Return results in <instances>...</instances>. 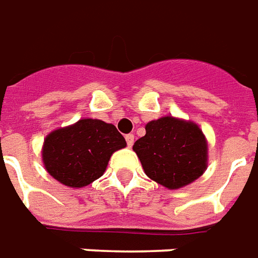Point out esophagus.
I'll use <instances>...</instances> for the list:
<instances>
[{"instance_id": "obj_1", "label": "esophagus", "mask_w": 258, "mask_h": 258, "mask_svg": "<svg viewBox=\"0 0 258 258\" xmlns=\"http://www.w3.org/2000/svg\"><path fill=\"white\" fill-rule=\"evenodd\" d=\"M125 142H127V146H128V147H133V144H134V135H133V134H128V135H125Z\"/></svg>"}]
</instances>
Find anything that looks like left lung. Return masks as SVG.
<instances>
[{"label":"left lung","mask_w":258,"mask_h":258,"mask_svg":"<svg viewBox=\"0 0 258 258\" xmlns=\"http://www.w3.org/2000/svg\"><path fill=\"white\" fill-rule=\"evenodd\" d=\"M133 150L146 175L168 189L190 184L208 165V144L200 127L173 116L147 123L146 135Z\"/></svg>","instance_id":"1"}]
</instances>
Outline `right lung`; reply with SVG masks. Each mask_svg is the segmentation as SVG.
I'll return each mask as SVG.
<instances>
[{"instance_id":"obj_1","label":"right lung","mask_w":258,"mask_h":258,"mask_svg":"<svg viewBox=\"0 0 258 258\" xmlns=\"http://www.w3.org/2000/svg\"><path fill=\"white\" fill-rule=\"evenodd\" d=\"M127 146L114 124L99 119H81L46 136L42 160L59 183L82 188L99 179L115 151Z\"/></svg>"}]
</instances>
